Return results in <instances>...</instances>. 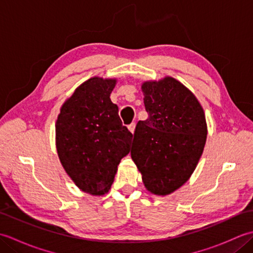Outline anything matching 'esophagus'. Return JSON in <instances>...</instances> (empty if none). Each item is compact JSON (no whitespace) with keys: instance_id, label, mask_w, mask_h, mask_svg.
Listing matches in <instances>:
<instances>
[{"instance_id":"34e87169","label":"esophagus","mask_w":253,"mask_h":253,"mask_svg":"<svg viewBox=\"0 0 253 253\" xmlns=\"http://www.w3.org/2000/svg\"><path fill=\"white\" fill-rule=\"evenodd\" d=\"M135 128H136V124L135 123H131L130 125H128V129H129V131L131 133H133V131H135Z\"/></svg>"}]
</instances>
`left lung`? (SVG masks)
<instances>
[{"mask_svg":"<svg viewBox=\"0 0 253 253\" xmlns=\"http://www.w3.org/2000/svg\"><path fill=\"white\" fill-rule=\"evenodd\" d=\"M141 90L149 117L137 124L131 159L147 190L166 196L197 168L207 141L206 115L196 95L173 77L144 82Z\"/></svg>","mask_w":253,"mask_h":253,"instance_id":"1","label":"left lung"}]
</instances>
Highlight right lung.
<instances>
[{"mask_svg": "<svg viewBox=\"0 0 253 253\" xmlns=\"http://www.w3.org/2000/svg\"><path fill=\"white\" fill-rule=\"evenodd\" d=\"M117 80L92 77L64 102L55 124L63 169L80 190L109 192L121 160L130 151L132 133L123 126L110 95Z\"/></svg>", "mask_w": 253, "mask_h": 253, "instance_id": "right-lung-1", "label": "right lung"}]
</instances>
